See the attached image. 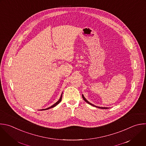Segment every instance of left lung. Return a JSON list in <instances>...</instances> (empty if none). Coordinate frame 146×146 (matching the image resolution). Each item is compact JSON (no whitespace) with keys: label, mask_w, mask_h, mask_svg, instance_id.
I'll use <instances>...</instances> for the list:
<instances>
[{"label":"left lung","mask_w":146,"mask_h":146,"mask_svg":"<svg viewBox=\"0 0 146 146\" xmlns=\"http://www.w3.org/2000/svg\"><path fill=\"white\" fill-rule=\"evenodd\" d=\"M82 98H83V99L84 100V101L85 102H86L88 104H90V105H91V106H93V107H97V108H100V109H108L109 108H107V107H98V106H94V105H93V104H91L90 103H89L85 98V97L84 96V95L83 94H82Z\"/></svg>","instance_id":"obj_1"}]
</instances>
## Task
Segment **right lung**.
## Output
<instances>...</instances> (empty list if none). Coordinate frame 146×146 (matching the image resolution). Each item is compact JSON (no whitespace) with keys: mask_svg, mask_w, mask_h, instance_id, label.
<instances>
[{"mask_svg":"<svg viewBox=\"0 0 146 146\" xmlns=\"http://www.w3.org/2000/svg\"><path fill=\"white\" fill-rule=\"evenodd\" d=\"M62 93L61 94V98H60V99H59V100L57 102H56L54 104H53V106H52L51 107H48V108H46V109H42V110H41V111H43V110H48V109H50V108H53V107H54L55 106H56L57 105H58L60 102H61V100H62Z\"/></svg>","mask_w":146,"mask_h":146,"instance_id":"right-lung-1","label":"right lung"}]
</instances>
